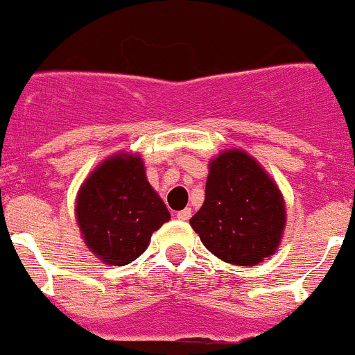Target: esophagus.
I'll return each instance as SVG.
<instances>
[{"instance_id": "obj_1", "label": "esophagus", "mask_w": 355, "mask_h": 355, "mask_svg": "<svg viewBox=\"0 0 355 355\" xmlns=\"http://www.w3.org/2000/svg\"><path fill=\"white\" fill-rule=\"evenodd\" d=\"M175 216H178V218H180V220H188V218H190V216H192V209H190V208L181 209V211L175 213Z\"/></svg>"}]
</instances>
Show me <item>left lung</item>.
Segmentation results:
<instances>
[{
	"label": "left lung",
	"mask_w": 355,
	"mask_h": 355,
	"mask_svg": "<svg viewBox=\"0 0 355 355\" xmlns=\"http://www.w3.org/2000/svg\"><path fill=\"white\" fill-rule=\"evenodd\" d=\"M284 220L277 184L256 159L233 149L209 165L205 205L190 224L218 259L254 266L275 252Z\"/></svg>",
	"instance_id": "8db88e82"
}]
</instances>
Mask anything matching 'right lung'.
Here are the masks:
<instances>
[{
	"label": "right lung",
	"instance_id": "1",
	"mask_svg": "<svg viewBox=\"0 0 355 355\" xmlns=\"http://www.w3.org/2000/svg\"><path fill=\"white\" fill-rule=\"evenodd\" d=\"M76 216L85 243L108 265L124 266L147 249L171 213L147 183L139 156L103 162L78 193Z\"/></svg>",
	"mask_w": 355,
	"mask_h": 355
}]
</instances>
